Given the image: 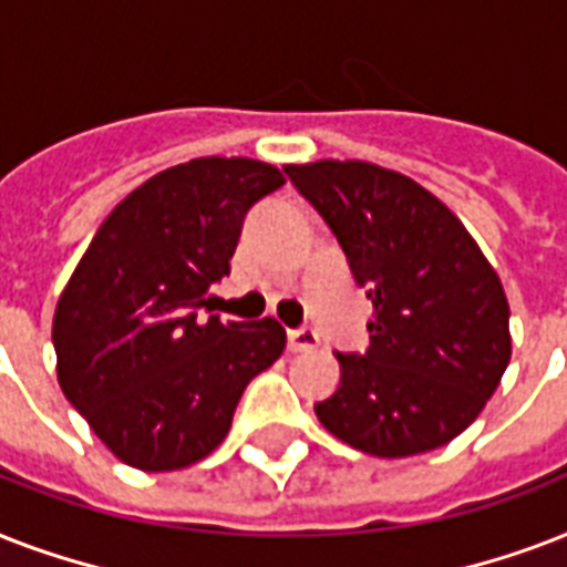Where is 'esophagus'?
Segmentation results:
<instances>
[{
  "label": "esophagus",
  "mask_w": 567,
  "mask_h": 567,
  "mask_svg": "<svg viewBox=\"0 0 567 567\" xmlns=\"http://www.w3.org/2000/svg\"><path fill=\"white\" fill-rule=\"evenodd\" d=\"M318 332L311 327H297V329H288V350L291 353H309L318 347Z\"/></svg>",
  "instance_id": "34e87169"
}]
</instances>
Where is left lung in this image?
Here are the masks:
<instances>
[{
  "mask_svg": "<svg viewBox=\"0 0 567 567\" xmlns=\"http://www.w3.org/2000/svg\"><path fill=\"white\" fill-rule=\"evenodd\" d=\"M344 249L373 302L371 347L338 353L341 382L315 414L336 439L396 458L444 447L501 385L509 302L447 205L368 162L285 167Z\"/></svg>",
  "mask_w": 567,
  "mask_h": 567,
  "instance_id": "8db88e82",
  "label": "left lung"
}]
</instances>
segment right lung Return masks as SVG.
Returning <instances> with one entry per match:
<instances>
[{"mask_svg": "<svg viewBox=\"0 0 567 567\" xmlns=\"http://www.w3.org/2000/svg\"><path fill=\"white\" fill-rule=\"evenodd\" d=\"M285 185L252 158H194L105 217L70 276L52 344L58 382L102 444L141 471L212 453L249 379L282 355L274 318L223 320L208 291L229 276L244 217Z\"/></svg>", "mask_w": 567, "mask_h": 567, "instance_id": "obj_1", "label": "right lung"}]
</instances>
